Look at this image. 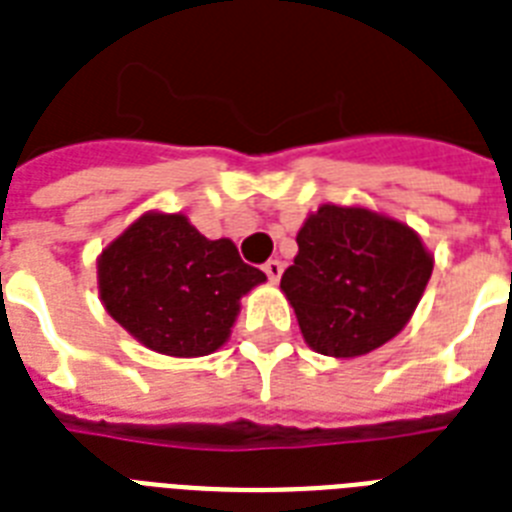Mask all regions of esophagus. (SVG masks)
Returning <instances> with one entry per match:
<instances>
[{
	"mask_svg": "<svg viewBox=\"0 0 512 512\" xmlns=\"http://www.w3.org/2000/svg\"><path fill=\"white\" fill-rule=\"evenodd\" d=\"M263 271H265V276H268V279L276 284V281L281 279V271H284V265H281V260H268V263L263 265Z\"/></svg>",
	"mask_w": 512,
	"mask_h": 512,
	"instance_id": "obj_1",
	"label": "esophagus"
}]
</instances>
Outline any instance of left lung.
I'll return each mask as SVG.
<instances>
[{
	"instance_id": "left-lung-1",
	"label": "left lung",
	"mask_w": 512,
	"mask_h": 512,
	"mask_svg": "<svg viewBox=\"0 0 512 512\" xmlns=\"http://www.w3.org/2000/svg\"><path fill=\"white\" fill-rule=\"evenodd\" d=\"M281 276L305 342L335 358L364 356L406 327L433 273L409 225L364 207L324 204L297 233Z\"/></svg>"
}]
</instances>
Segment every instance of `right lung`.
<instances>
[{
    "mask_svg": "<svg viewBox=\"0 0 512 512\" xmlns=\"http://www.w3.org/2000/svg\"><path fill=\"white\" fill-rule=\"evenodd\" d=\"M265 273L239 257L231 239L209 241L185 215L148 212L98 260L106 311L164 356H207L231 335L241 295Z\"/></svg>",
    "mask_w": 512,
    "mask_h": 512,
    "instance_id": "add662e5",
    "label": "right lung"
}]
</instances>
